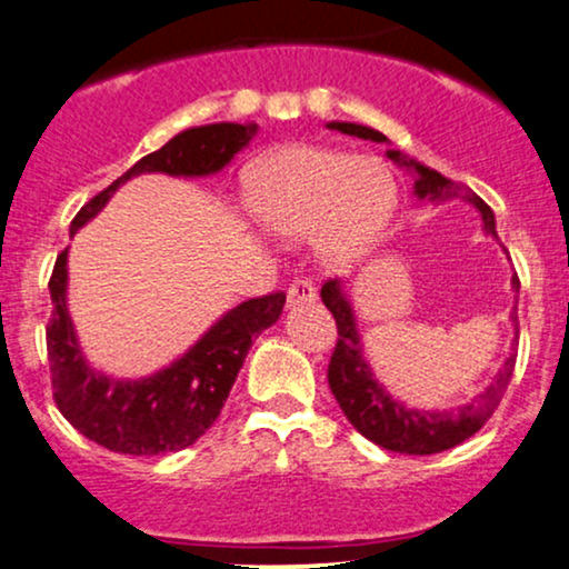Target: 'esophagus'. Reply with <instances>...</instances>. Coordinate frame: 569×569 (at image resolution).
Returning <instances> with one entry per match:
<instances>
[{"mask_svg": "<svg viewBox=\"0 0 569 569\" xmlns=\"http://www.w3.org/2000/svg\"><path fill=\"white\" fill-rule=\"evenodd\" d=\"M316 300V287L308 282V279H292V284L287 287V306H302V302H313Z\"/></svg>", "mask_w": 569, "mask_h": 569, "instance_id": "1", "label": "esophagus"}]
</instances>
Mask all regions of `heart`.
<instances>
[{
	"label": "heart",
	"instance_id": "1",
	"mask_svg": "<svg viewBox=\"0 0 569 569\" xmlns=\"http://www.w3.org/2000/svg\"><path fill=\"white\" fill-rule=\"evenodd\" d=\"M246 201L267 232L287 240L313 234L323 263L348 267L392 221L397 182L379 159L290 146L248 169Z\"/></svg>",
	"mask_w": 569,
	"mask_h": 569
}]
</instances>
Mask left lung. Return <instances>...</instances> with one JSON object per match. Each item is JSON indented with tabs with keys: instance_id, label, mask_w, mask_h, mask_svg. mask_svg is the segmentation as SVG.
Instances as JSON below:
<instances>
[{
	"instance_id": "8db88e82",
	"label": "left lung",
	"mask_w": 569,
	"mask_h": 569,
	"mask_svg": "<svg viewBox=\"0 0 569 569\" xmlns=\"http://www.w3.org/2000/svg\"><path fill=\"white\" fill-rule=\"evenodd\" d=\"M327 128L345 132V136H356L363 140H376L383 143L387 136H381L379 130L366 128V124L356 122H329ZM387 157L397 161L400 167H408L416 172V196L429 198V201H447V198H465L481 211L483 230L497 238V221H493V211L478 198L473 190L457 186V182L447 180L445 174H439L437 169H429L418 164L416 159L402 157L400 151H387ZM512 290L520 292V279L512 277ZM321 300L329 308L331 316L337 321V348L331 352L329 360V387L331 395L337 397L339 408L356 429L363 433L366 439H371L373 445L383 449H392V452L402 455H437L445 449H452L462 445L465 439L473 437L476 431H481V426L493 416L497 405L505 395L507 383L512 379L515 368V348L510 358L505 360L501 371L493 376L491 387L483 389V395H478L473 402L462 405L457 410H412L405 408L402 402H397L379 381L373 379L371 366L363 358V342H360L356 313L348 295L342 292V284L337 279H329L321 287ZM512 321L515 313H512ZM518 331V323H515Z\"/></svg>"
}]
</instances>
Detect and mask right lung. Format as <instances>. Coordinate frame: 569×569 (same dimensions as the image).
<instances>
[{
    "label": "right lung",
    "mask_w": 569,
    "mask_h": 569,
    "mask_svg": "<svg viewBox=\"0 0 569 569\" xmlns=\"http://www.w3.org/2000/svg\"><path fill=\"white\" fill-rule=\"evenodd\" d=\"M258 132L256 122H217L182 130L159 151L132 164L112 186L93 196L72 219L76 234L104 209L122 182L143 172L206 177L224 169ZM51 319L47 352L51 392L59 412L96 445L122 455L180 452L219 418L253 339L277 323L284 292L250 298L224 313L186 356L159 373L138 381H117L86 363L68 313V250L57 256L49 279Z\"/></svg>",
    "instance_id": "1"
}]
</instances>
